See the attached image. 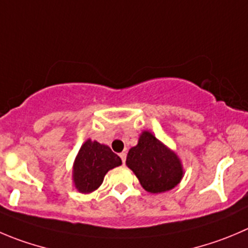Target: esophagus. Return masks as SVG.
I'll use <instances>...</instances> for the list:
<instances>
[{
    "instance_id": "obj_1",
    "label": "esophagus",
    "mask_w": 248,
    "mask_h": 248,
    "mask_svg": "<svg viewBox=\"0 0 248 248\" xmlns=\"http://www.w3.org/2000/svg\"><path fill=\"white\" fill-rule=\"evenodd\" d=\"M119 155H120V158H122L123 164H125V161H126V153H125V152H122Z\"/></svg>"
}]
</instances>
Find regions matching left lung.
<instances>
[{"label": "left lung", "instance_id": "left-lung-1", "mask_svg": "<svg viewBox=\"0 0 248 248\" xmlns=\"http://www.w3.org/2000/svg\"><path fill=\"white\" fill-rule=\"evenodd\" d=\"M126 166L138 176L141 186L151 193L171 190L184 175L183 164L176 153L150 131H142L138 145L129 150Z\"/></svg>", "mask_w": 248, "mask_h": 248}]
</instances>
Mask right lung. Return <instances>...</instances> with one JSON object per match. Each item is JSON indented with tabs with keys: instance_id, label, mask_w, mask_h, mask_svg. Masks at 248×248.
Masks as SVG:
<instances>
[{
	"instance_id": "obj_1",
	"label": "right lung",
	"mask_w": 248,
	"mask_h": 248,
	"mask_svg": "<svg viewBox=\"0 0 248 248\" xmlns=\"http://www.w3.org/2000/svg\"><path fill=\"white\" fill-rule=\"evenodd\" d=\"M120 164V157L108 146L89 139L80 147L73 166L75 187L81 193L93 192L103 183L107 171Z\"/></svg>"
}]
</instances>
